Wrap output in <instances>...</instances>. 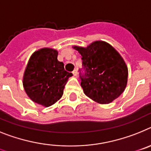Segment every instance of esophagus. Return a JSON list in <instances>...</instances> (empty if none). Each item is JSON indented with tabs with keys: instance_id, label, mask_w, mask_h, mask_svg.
Masks as SVG:
<instances>
[{
	"instance_id": "34e87169",
	"label": "esophagus",
	"mask_w": 151,
	"mask_h": 151,
	"mask_svg": "<svg viewBox=\"0 0 151 151\" xmlns=\"http://www.w3.org/2000/svg\"><path fill=\"white\" fill-rule=\"evenodd\" d=\"M72 73H73V75H74V76H77V69H75V70H73V72H72Z\"/></svg>"
}]
</instances>
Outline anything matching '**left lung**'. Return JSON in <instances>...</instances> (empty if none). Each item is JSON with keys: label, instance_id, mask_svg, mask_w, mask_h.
Returning <instances> with one entry per match:
<instances>
[{"label": "left lung", "instance_id": "8db88e82", "mask_svg": "<svg viewBox=\"0 0 151 151\" xmlns=\"http://www.w3.org/2000/svg\"><path fill=\"white\" fill-rule=\"evenodd\" d=\"M82 58L84 74L80 73L85 95L100 104H108L124 92L128 68L120 54L109 43L92 42L86 48L74 46Z\"/></svg>", "mask_w": 151, "mask_h": 151}]
</instances>
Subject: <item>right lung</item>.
I'll return each instance as SVG.
<instances>
[{"instance_id":"1","label":"right lung","mask_w":151,"mask_h":151,"mask_svg":"<svg viewBox=\"0 0 151 151\" xmlns=\"http://www.w3.org/2000/svg\"><path fill=\"white\" fill-rule=\"evenodd\" d=\"M58 52L41 48L30 57L23 75V84L33 102L48 107L59 100L68 78L73 74L66 71L63 62L58 61Z\"/></svg>"}]
</instances>
